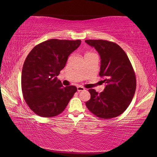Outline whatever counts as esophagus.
Wrapping results in <instances>:
<instances>
[{"mask_svg":"<svg viewBox=\"0 0 157 157\" xmlns=\"http://www.w3.org/2000/svg\"><path fill=\"white\" fill-rule=\"evenodd\" d=\"M85 89H84V88H83L82 86H77V91L78 92H80V91H84Z\"/></svg>","mask_w":157,"mask_h":157,"instance_id":"obj_1","label":"esophagus"}]
</instances>
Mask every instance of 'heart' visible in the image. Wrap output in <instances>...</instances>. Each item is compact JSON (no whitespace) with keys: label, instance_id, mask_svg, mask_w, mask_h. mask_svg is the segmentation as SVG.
I'll return each mask as SVG.
<instances>
[{"label":"heart","instance_id":"obj_1","mask_svg":"<svg viewBox=\"0 0 157 157\" xmlns=\"http://www.w3.org/2000/svg\"><path fill=\"white\" fill-rule=\"evenodd\" d=\"M88 54H92V53H86L85 55H88Z\"/></svg>","mask_w":157,"mask_h":157}]
</instances>
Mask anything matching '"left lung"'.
Returning a JSON list of instances; mask_svg holds the SVG:
<instances>
[{
	"mask_svg": "<svg viewBox=\"0 0 157 157\" xmlns=\"http://www.w3.org/2000/svg\"><path fill=\"white\" fill-rule=\"evenodd\" d=\"M96 49L101 58L99 76L106 84L103 92L89 89L90 99L86 102L89 111L96 117L107 119L126 111L136 89L134 69L125 52L120 46L105 40H86Z\"/></svg>",
	"mask_w": 157,
	"mask_h": 157,
	"instance_id": "obj_1",
	"label": "left lung"
}]
</instances>
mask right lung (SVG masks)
I'll return each instance as SVG.
<instances>
[{
    "mask_svg": "<svg viewBox=\"0 0 157 157\" xmlns=\"http://www.w3.org/2000/svg\"><path fill=\"white\" fill-rule=\"evenodd\" d=\"M80 40L50 39L35 46L28 54L21 73L23 98L31 110L42 117L62 113L77 88L63 87L57 77Z\"/></svg>",
    "mask_w": 157,
    "mask_h": 157,
    "instance_id": "1",
    "label": "right lung"
}]
</instances>
